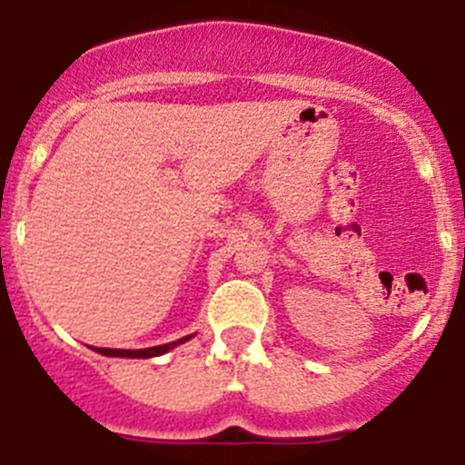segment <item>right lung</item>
Masks as SVG:
<instances>
[{"mask_svg":"<svg viewBox=\"0 0 465 465\" xmlns=\"http://www.w3.org/2000/svg\"><path fill=\"white\" fill-rule=\"evenodd\" d=\"M190 337H183L178 339V341H172V343H163V346H153V348H142V351H117V348H94L96 352H101V355H108V357H131V360H149V357H158V355H164V352H169L172 348H176L178 343H185L190 341Z\"/></svg>","mask_w":465,"mask_h":465,"instance_id":"add662e5","label":"right lung"}]
</instances>
